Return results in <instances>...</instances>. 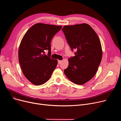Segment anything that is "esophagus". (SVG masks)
I'll return each instance as SVG.
<instances>
[{"label": "esophagus", "instance_id": "esophagus-1", "mask_svg": "<svg viewBox=\"0 0 121 121\" xmlns=\"http://www.w3.org/2000/svg\"><path fill=\"white\" fill-rule=\"evenodd\" d=\"M62 62V61H61V60H58V64H61Z\"/></svg>", "mask_w": 121, "mask_h": 121}]
</instances>
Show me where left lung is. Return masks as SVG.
Listing matches in <instances>:
<instances>
[{
	"instance_id": "1",
	"label": "left lung",
	"mask_w": 121,
	"mask_h": 121,
	"mask_svg": "<svg viewBox=\"0 0 121 121\" xmlns=\"http://www.w3.org/2000/svg\"><path fill=\"white\" fill-rule=\"evenodd\" d=\"M62 31L72 50L77 49L69 58L64 69L66 77L73 83L82 85L96 73L102 58L101 43L96 32L87 23L66 25Z\"/></svg>"
}]
</instances>
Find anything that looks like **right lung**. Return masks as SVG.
I'll list each match as a JSON object with an SVG mask.
<instances>
[{"mask_svg":"<svg viewBox=\"0 0 121 121\" xmlns=\"http://www.w3.org/2000/svg\"><path fill=\"white\" fill-rule=\"evenodd\" d=\"M62 26L38 23L22 38L18 49V60L22 73L35 85L46 83L52 76L58 61L52 59L50 43ZM49 51L48 55L44 54Z\"/></svg>","mask_w":121,"mask_h":121,"instance_id":"1","label":"right lung"}]
</instances>
